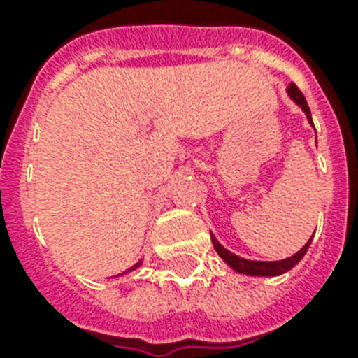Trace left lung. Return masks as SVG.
<instances>
[{"label": "left lung", "mask_w": 358, "mask_h": 358, "mask_svg": "<svg viewBox=\"0 0 358 358\" xmlns=\"http://www.w3.org/2000/svg\"><path fill=\"white\" fill-rule=\"evenodd\" d=\"M288 94L289 98L294 100L297 106H299L303 111H305L306 119H308V122L314 126V122H312V115H310V109H308V103H306L305 96H303V92L297 89V85L295 83H289L288 85ZM312 238L308 239V243L303 247L301 250H297L294 256H289V258H284V260H277V262H256V260H245V258H241V256L234 255V252H230L229 249H224L223 245L219 243L217 239L213 238L212 234V243L213 247H215V250H217V255L223 258L227 264H229L234 271L238 273H243V275H250V277H277V275H282V273L289 271L292 267L297 266L301 262V258L306 255V250H308V245H310Z\"/></svg>", "instance_id": "left-lung-1"}]
</instances>
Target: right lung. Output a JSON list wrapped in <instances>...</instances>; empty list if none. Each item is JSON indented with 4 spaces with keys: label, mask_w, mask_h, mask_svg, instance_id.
Returning <instances> with one entry per match:
<instances>
[{
    "label": "right lung",
    "mask_w": 358,
    "mask_h": 358,
    "mask_svg": "<svg viewBox=\"0 0 358 358\" xmlns=\"http://www.w3.org/2000/svg\"><path fill=\"white\" fill-rule=\"evenodd\" d=\"M139 266H141V262H137V264H135L134 267H129L128 271H134V269H137V267H139ZM128 271H126V273H128Z\"/></svg>",
    "instance_id": "1"
}]
</instances>
